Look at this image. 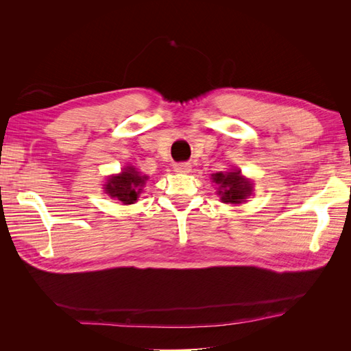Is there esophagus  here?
<instances>
[{"mask_svg":"<svg viewBox=\"0 0 351 351\" xmlns=\"http://www.w3.org/2000/svg\"><path fill=\"white\" fill-rule=\"evenodd\" d=\"M174 169L177 173L187 174V173H190V169H192V165H190L189 162H178L174 165Z\"/></svg>","mask_w":351,"mask_h":351,"instance_id":"1","label":"esophagus"}]
</instances>
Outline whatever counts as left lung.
Here are the masks:
<instances>
[{
  "mask_svg": "<svg viewBox=\"0 0 351 351\" xmlns=\"http://www.w3.org/2000/svg\"><path fill=\"white\" fill-rule=\"evenodd\" d=\"M212 180L218 186L217 195L221 196V202H224V204H243L253 192V183L249 178L241 176L240 169H230L227 173L212 174Z\"/></svg>",
  "mask_w": 351,
  "mask_h": 351,
  "instance_id": "left-lung-1",
  "label": "left lung"
}]
</instances>
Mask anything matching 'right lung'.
Here are the masks:
<instances>
[{"instance_id": "right-lung-1", "label": "right lung", "mask_w": 351, "mask_h": 351, "mask_svg": "<svg viewBox=\"0 0 351 351\" xmlns=\"http://www.w3.org/2000/svg\"><path fill=\"white\" fill-rule=\"evenodd\" d=\"M146 180V176H142L134 167L129 165L120 174L110 176L104 189L110 197L120 200L123 205H132L142 193Z\"/></svg>"}]
</instances>
